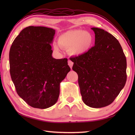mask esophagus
<instances>
[{
  "instance_id": "34e87169",
  "label": "esophagus",
  "mask_w": 135,
  "mask_h": 135,
  "mask_svg": "<svg viewBox=\"0 0 135 135\" xmlns=\"http://www.w3.org/2000/svg\"><path fill=\"white\" fill-rule=\"evenodd\" d=\"M68 65H69L70 67V68H71V69H72V67H73V66L74 62L73 61H71V60H68Z\"/></svg>"
}]
</instances>
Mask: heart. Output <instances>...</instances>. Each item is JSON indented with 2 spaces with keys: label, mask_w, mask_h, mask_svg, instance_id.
I'll use <instances>...</instances> for the list:
<instances>
[{
  "label": "heart",
  "mask_w": 135,
  "mask_h": 135,
  "mask_svg": "<svg viewBox=\"0 0 135 135\" xmlns=\"http://www.w3.org/2000/svg\"><path fill=\"white\" fill-rule=\"evenodd\" d=\"M94 42L93 36L86 31L81 30L68 31L60 35L58 38L60 47L68 49V52L74 56L82 55L89 50ZM56 50H59L57 45H54Z\"/></svg>",
  "instance_id": "b5f03b06"
}]
</instances>
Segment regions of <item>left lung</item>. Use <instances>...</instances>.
Masks as SVG:
<instances>
[{"label": "left lung", "mask_w": 135, "mask_h": 135, "mask_svg": "<svg viewBox=\"0 0 135 135\" xmlns=\"http://www.w3.org/2000/svg\"><path fill=\"white\" fill-rule=\"evenodd\" d=\"M94 46L88 52L71 57L73 70L78 75L82 100L93 108L110 105L127 81V59L118 41L111 33L91 28Z\"/></svg>", "instance_id": "1"}]
</instances>
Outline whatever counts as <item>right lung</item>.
Here are the masks:
<instances>
[{"mask_svg": "<svg viewBox=\"0 0 135 135\" xmlns=\"http://www.w3.org/2000/svg\"><path fill=\"white\" fill-rule=\"evenodd\" d=\"M54 34L52 28L28 27L10 49V73L17 93L33 108L45 109L56 104L60 83L71 70L67 59L52 57Z\"/></svg>", "mask_w": 135, "mask_h": 135, "instance_id": "right-lung-1", "label": "right lung"}]
</instances>
